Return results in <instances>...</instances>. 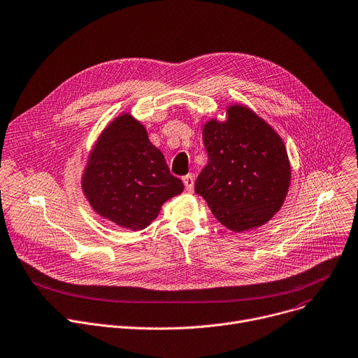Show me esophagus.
I'll return each mask as SVG.
<instances>
[{
    "instance_id": "1",
    "label": "esophagus",
    "mask_w": 358,
    "mask_h": 358,
    "mask_svg": "<svg viewBox=\"0 0 358 358\" xmlns=\"http://www.w3.org/2000/svg\"><path fill=\"white\" fill-rule=\"evenodd\" d=\"M182 182H184L187 191H192V189H194V176H192V174L184 176V177H182Z\"/></svg>"
}]
</instances>
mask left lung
<instances>
[{
    "label": "left lung",
    "mask_w": 358,
    "mask_h": 358,
    "mask_svg": "<svg viewBox=\"0 0 358 358\" xmlns=\"http://www.w3.org/2000/svg\"><path fill=\"white\" fill-rule=\"evenodd\" d=\"M207 166L196 181L214 217L231 231H247L281 208L291 169L281 137L244 106L227 108V120L203 128Z\"/></svg>",
    "instance_id": "left-lung-1"
}]
</instances>
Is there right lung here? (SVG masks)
Wrapping results in <instances>:
<instances>
[{
	"mask_svg": "<svg viewBox=\"0 0 358 358\" xmlns=\"http://www.w3.org/2000/svg\"><path fill=\"white\" fill-rule=\"evenodd\" d=\"M81 184L96 214L133 231L144 230L161 206L184 189L144 125L129 114L117 117L101 133Z\"/></svg>",
	"mask_w": 358,
	"mask_h": 358,
	"instance_id": "right-lung-1",
	"label": "right lung"
}]
</instances>
